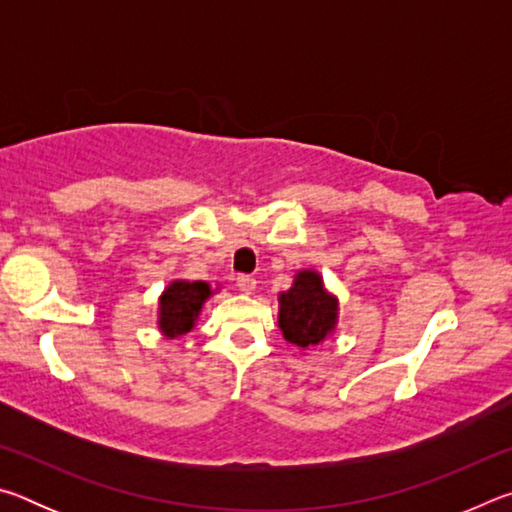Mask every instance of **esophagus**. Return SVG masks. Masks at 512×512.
Returning a JSON list of instances; mask_svg holds the SVG:
<instances>
[{"instance_id":"1","label":"esophagus","mask_w":512,"mask_h":512,"mask_svg":"<svg viewBox=\"0 0 512 512\" xmlns=\"http://www.w3.org/2000/svg\"><path fill=\"white\" fill-rule=\"evenodd\" d=\"M237 287H239V291H244V293H253L255 287H257V280L253 275L241 273V275H237Z\"/></svg>"}]
</instances>
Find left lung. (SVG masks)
<instances>
[{"mask_svg": "<svg viewBox=\"0 0 512 512\" xmlns=\"http://www.w3.org/2000/svg\"><path fill=\"white\" fill-rule=\"evenodd\" d=\"M336 323V300L327 296L318 273H298L293 287L280 296V327L284 339L300 348L318 345Z\"/></svg>", "mask_w": 512, "mask_h": 512, "instance_id": "left-lung-1", "label": "left lung"}]
</instances>
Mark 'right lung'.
Here are the masks:
<instances>
[{"instance_id":"1","label":"right lung","mask_w":512,"mask_h":512,"mask_svg":"<svg viewBox=\"0 0 512 512\" xmlns=\"http://www.w3.org/2000/svg\"><path fill=\"white\" fill-rule=\"evenodd\" d=\"M210 287L205 282H173L160 298V327L167 336L185 334L194 327Z\"/></svg>"}]
</instances>
